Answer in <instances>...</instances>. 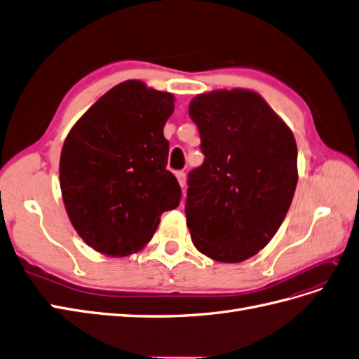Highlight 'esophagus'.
Wrapping results in <instances>:
<instances>
[{"label":"esophagus","instance_id":"34e87169","mask_svg":"<svg viewBox=\"0 0 359 359\" xmlns=\"http://www.w3.org/2000/svg\"><path fill=\"white\" fill-rule=\"evenodd\" d=\"M175 175H177V180H178V182H180V186H181V187L186 186V173H184L182 170H178V172L175 173Z\"/></svg>","mask_w":359,"mask_h":359}]
</instances>
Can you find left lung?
<instances>
[{"mask_svg":"<svg viewBox=\"0 0 359 359\" xmlns=\"http://www.w3.org/2000/svg\"><path fill=\"white\" fill-rule=\"evenodd\" d=\"M189 115L205 156L187 181L191 241L217 262H243L273 240L287 214L298 182L295 137L250 90L199 94Z\"/></svg>","mask_w":359,"mask_h":359,"instance_id":"1","label":"left lung"}]
</instances>
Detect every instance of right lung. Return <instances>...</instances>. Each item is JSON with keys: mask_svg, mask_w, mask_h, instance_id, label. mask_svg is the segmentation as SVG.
I'll return each mask as SVG.
<instances>
[{"mask_svg": "<svg viewBox=\"0 0 359 359\" xmlns=\"http://www.w3.org/2000/svg\"><path fill=\"white\" fill-rule=\"evenodd\" d=\"M173 95L126 81L102 95L62 145L60 186L82 240L107 256H127L153 238L160 215L177 208L181 187L166 169L163 135Z\"/></svg>", "mask_w": 359, "mask_h": 359, "instance_id": "add662e5", "label": "right lung"}]
</instances>
